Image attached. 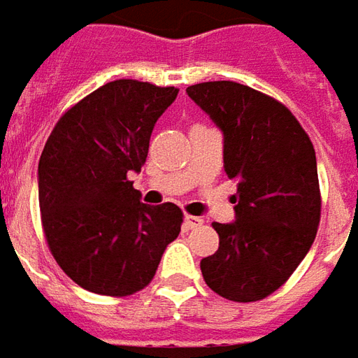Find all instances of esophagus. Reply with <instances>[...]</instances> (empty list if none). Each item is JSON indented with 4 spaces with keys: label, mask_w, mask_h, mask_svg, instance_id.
I'll use <instances>...</instances> for the list:
<instances>
[{
    "label": "esophagus",
    "mask_w": 358,
    "mask_h": 358,
    "mask_svg": "<svg viewBox=\"0 0 358 358\" xmlns=\"http://www.w3.org/2000/svg\"><path fill=\"white\" fill-rule=\"evenodd\" d=\"M203 224V218L201 217H191V215H185L183 218V227L187 230H193V229H199Z\"/></svg>",
    "instance_id": "esophagus-1"
}]
</instances>
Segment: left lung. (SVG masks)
<instances>
[{
  "label": "left lung",
  "mask_w": 358,
  "mask_h": 358,
  "mask_svg": "<svg viewBox=\"0 0 358 358\" xmlns=\"http://www.w3.org/2000/svg\"><path fill=\"white\" fill-rule=\"evenodd\" d=\"M187 94L222 131L224 171L236 181L234 220L213 224L218 250L201 272L218 296L258 301L285 284L315 241V150L284 104L250 86L201 83Z\"/></svg>",
  "instance_id": "obj_1"
}]
</instances>
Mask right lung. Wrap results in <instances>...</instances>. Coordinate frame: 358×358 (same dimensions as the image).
<instances>
[{
    "label": "right lung",
    "instance_id": "right-lung-1",
    "mask_svg": "<svg viewBox=\"0 0 358 358\" xmlns=\"http://www.w3.org/2000/svg\"><path fill=\"white\" fill-rule=\"evenodd\" d=\"M179 88L114 80L73 106L39 159L41 220L64 274L100 296H129L150 284L181 232L173 203L151 207L131 187L155 122Z\"/></svg>",
    "mask_w": 358,
    "mask_h": 358
}]
</instances>
